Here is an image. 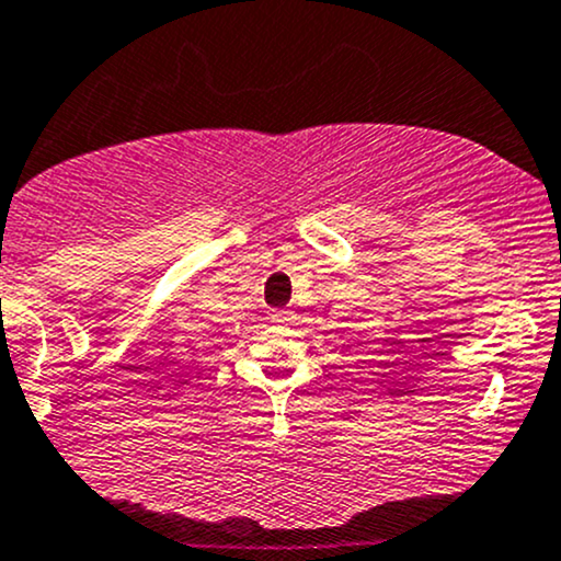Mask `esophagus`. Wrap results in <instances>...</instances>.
Listing matches in <instances>:
<instances>
[{
	"instance_id": "esophagus-1",
	"label": "esophagus",
	"mask_w": 561,
	"mask_h": 561,
	"mask_svg": "<svg viewBox=\"0 0 561 561\" xmlns=\"http://www.w3.org/2000/svg\"><path fill=\"white\" fill-rule=\"evenodd\" d=\"M270 321L286 323V321H291V312H288V310H270Z\"/></svg>"
}]
</instances>
